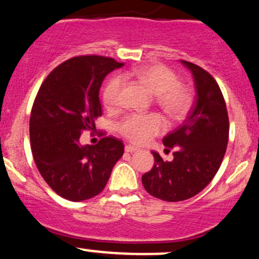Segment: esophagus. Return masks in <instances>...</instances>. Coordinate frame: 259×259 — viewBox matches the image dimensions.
<instances>
[{
    "label": "esophagus",
    "instance_id": "1",
    "mask_svg": "<svg viewBox=\"0 0 259 259\" xmlns=\"http://www.w3.org/2000/svg\"><path fill=\"white\" fill-rule=\"evenodd\" d=\"M125 151H126V152H130V153H133V152L138 151V147L132 146V145H126V146H125Z\"/></svg>",
    "mask_w": 259,
    "mask_h": 259
}]
</instances>
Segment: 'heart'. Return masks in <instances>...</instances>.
Listing matches in <instances>:
<instances>
[{
	"mask_svg": "<svg viewBox=\"0 0 259 259\" xmlns=\"http://www.w3.org/2000/svg\"><path fill=\"white\" fill-rule=\"evenodd\" d=\"M133 75L140 83H143L152 95L156 96V102L167 115L173 119L183 116L189 109L190 95L186 87L178 82L175 72L162 65H151L125 73L123 77ZM123 79L120 76H114L107 82L103 90V103L109 109L119 104ZM116 129L125 139L135 144H144L152 136L161 134L166 129V123L157 114H130L121 119Z\"/></svg>",
	"mask_w": 259,
	"mask_h": 259,
	"instance_id": "1",
	"label": "heart"
}]
</instances>
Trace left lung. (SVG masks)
Segmentation results:
<instances>
[{"label": "left lung", "instance_id": "1", "mask_svg": "<svg viewBox=\"0 0 259 259\" xmlns=\"http://www.w3.org/2000/svg\"><path fill=\"white\" fill-rule=\"evenodd\" d=\"M181 62L194 79V107L186 123L162 140L167 149H176L173 160L163 161L152 151L155 163L141 178L146 192L164 201L186 200L205 188L217 175L229 141V116L217 81L198 65Z\"/></svg>", "mask_w": 259, "mask_h": 259}]
</instances>
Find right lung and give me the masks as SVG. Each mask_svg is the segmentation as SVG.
<instances>
[{
	"label": "right lung",
	"instance_id": "1",
	"mask_svg": "<svg viewBox=\"0 0 259 259\" xmlns=\"http://www.w3.org/2000/svg\"><path fill=\"white\" fill-rule=\"evenodd\" d=\"M121 66L104 56H77L51 71L39 88L29 121L33 158L50 188L67 200L99 194L123 156L124 144L113 136L95 146L79 144L82 132L96 129L102 115V82Z\"/></svg>",
	"mask_w": 259,
	"mask_h": 259
}]
</instances>
